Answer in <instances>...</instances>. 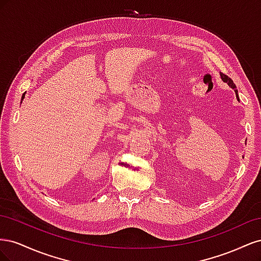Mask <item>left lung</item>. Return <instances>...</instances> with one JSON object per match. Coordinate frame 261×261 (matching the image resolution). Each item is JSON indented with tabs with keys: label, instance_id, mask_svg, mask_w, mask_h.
Listing matches in <instances>:
<instances>
[{
	"label": "left lung",
	"instance_id": "left-lung-1",
	"mask_svg": "<svg viewBox=\"0 0 261 261\" xmlns=\"http://www.w3.org/2000/svg\"><path fill=\"white\" fill-rule=\"evenodd\" d=\"M220 75H221V78H222V81H223L224 83H227V85L230 86L231 88H233V89H234L235 94H236V98L239 99V92H238V90H236V86H235V84L233 83V81L231 80L230 77L226 76V75H225V74H223V73H220Z\"/></svg>",
	"mask_w": 261,
	"mask_h": 261
}]
</instances>
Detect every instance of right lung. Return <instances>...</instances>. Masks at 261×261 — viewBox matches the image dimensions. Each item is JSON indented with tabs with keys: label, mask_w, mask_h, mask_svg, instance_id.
<instances>
[{
	"label": "right lung",
	"mask_w": 261,
	"mask_h": 261,
	"mask_svg": "<svg viewBox=\"0 0 261 261\" xmlns=\"http://www.w3.org/2000/svg\"><path fill=\"white\" fill-rule=\"evenodd\" d=\"M23 96H25V94H22V98H23Z\"/></svg>",
	"instance_id": "add662e5"
}]
</instances>
